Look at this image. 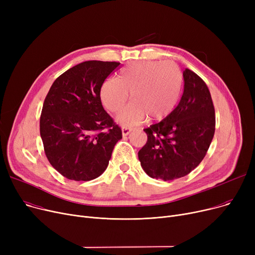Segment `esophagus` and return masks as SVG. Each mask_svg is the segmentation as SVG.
I'll use <instances>...</instances> for the list:
<instances>
[{
	"label": "esophagus",
	"mask_w": 255,
	"mask_h": 255,
	"mask_svg": "<svg viewBox=\"0 0 255 255\" xmlns=\"http://www.w3.org/2000/svg\"><path fill=\"white\" fill-rule=\"evenodd\" d=\"M130 132H131L130 128H128V127H123L122 128V134H123V136H127Z\"/></svg>",
	"instance_id": "obj_1"
}]
</instances>
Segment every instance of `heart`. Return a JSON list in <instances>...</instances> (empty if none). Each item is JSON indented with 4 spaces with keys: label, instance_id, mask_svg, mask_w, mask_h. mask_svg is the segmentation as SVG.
I'll return each mask as SVG.
<instances>
[{
    "label": "heart",
    "instance_id": "b5f03b06",
    "mask_svg": "<svg viewBox=\"0 0 255 255\" xmlns=\"http://www.w3.org/2000/svg\"><path fill=\"white\" fill-rule=\"evenodd\" d=\"M183 86V74L172 62L145 61L132 64L119 74V82L109 79L101 87V100L117 114L131 99L133 102L118 117L120 123L132 126L148 118L162 120L175 109Z\"/></svg>",
    "mask_w": 255,
    "mask_h": 255
}]
</instances>
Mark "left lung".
<instances>
[{"label": "left lung", "mask_w": 255, "mask_h": 255, "mask_svg": "<svg viewBox=\"0 0 255 255\" xmlns=\"http://www.w3.org/2000/svg\"><path fill=\"white\" fill-rule=\"evenodd\" d=\"M183 77L178 106L161 122L143 129L148 140L138 159L153 179L170 181L188 175L203 161L215 133V110L206 83L189 69Z\"/></svg>", "instance_id": "1"}]
</instances>
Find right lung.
I'll list each match as a JSON object with an SVG mask.
<instances>
[{
  "mask_svg": "<svg viewBox=\"0 0 255 255\" xmlns=\"http://www.w3.org/2000/svg\"><path fill=\"white\" fill-rule=\"evenodd\" d=\"M118 62L86 61L61 74L45 97L40 135L49 163L65 178L91 181L106 169L122 130L101 103L100 90Z\"/></svg>",
  "mask_w": 255,
  "mask_h": 255,
  "instance_id": "obj_1",
  "label": "right lung"
}]
</instances>
